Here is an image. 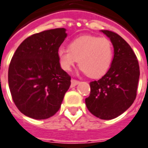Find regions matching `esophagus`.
Wrapping results in <instances>:
<instances>
[{"instance_id":"esophagus-1","label":"esophagus","mask_w":148,"mask_h":148,"mask_svg":"<svg viewBox=\"0 0 148 148\" xmlns=\"http://www.w3.org/2000/svg\"><path fill=\"white\" fill-rule=\"evenodd\" d=\"M78 83H79V81L75 80V79H72V80H71V87H74L75 86H77Z\"/></svg>"}]
</instances>
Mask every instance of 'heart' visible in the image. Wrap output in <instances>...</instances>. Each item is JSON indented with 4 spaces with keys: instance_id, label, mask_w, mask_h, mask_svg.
I'll return each mask as SVG.
<instances>
[{
    "instance_id": "1",
    "label": "heart",
    "mask_w": 148,
    "mask_h": 148,
    "mask_svg": "<svg viewBox=\"0 0 148 148\" xmlns=\"http://www.w3.org/2000/svg\"><path fill=\"white\" fill-rule=\"evenodd\" d=\"M60 66L70 71L77 63L82 71L93 78L103 77L110 69L113 59V47L105 38L85 35L74 39L67 49L58 51Z\"/></svg>"
}]
</instances>
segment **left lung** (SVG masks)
<instances>
[{"mask_svg":"<svg viewBox=\"0 0 148 148\" xmlns=\"http://www.w3.org/2000/svg\"><path fill=\"white\" fill-rule=\"evenodd\" d=\"M101 32L110 38L114 58L106 74L98 81L90 82V94L85 102L92 114L109 120L119 116L134 103L139 66L135 53L123 38L111 31Z\"/></svg>","mask_w":148,"mask_h":148,"instance_id":"left-lung-1","label":"left lung"}]
</instances>
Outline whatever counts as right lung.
Segmentation results:
<instances>
[{"instance_id": "right-lung-1", "label": "right lung", "mask_w": 148, "mask_h": 148, "mask_svg": "<svg viewBox=\"0 0 148 148\" xmlns=\"http://www.w3.org/2000/svg\"><path fill=\"white\" fill-rule=\"evenodd\" d=\"M66 37L64 28L35 34L13 54L8 74L9 90L18 110L28 117L45 119L59 110L71 86V76L58 58Z\"/></svg>"}]
</instances>
